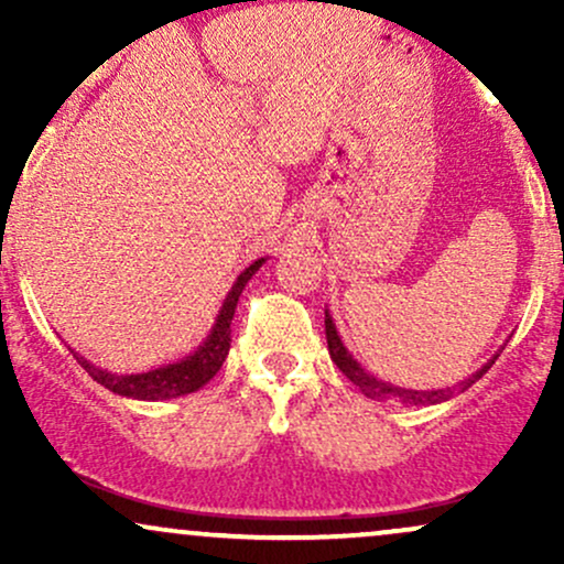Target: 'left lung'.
I'll use <instances>...</instances> for the list:
<instances>
[{
    "label": "left lung",
    "instance_id": "1",
    "mask_svg": "<svg viewBox=\"0 0 564 564\" xmlns=\"http://www.w3.org/2000/svg\"><path fill=\"white\" fill-rule=\"evenodd\" d=\"M326 339H328V355H332L336 368H339V371L345 373V377L366 394V398L381 400V403H384V400H394V403H405V405L445 403V400H451L456 392L469 390L477 379H482V373L488 371V368L494 366L498 358V352H496L494 358H490L488 364L480 368V371H475L469 379H464L462 384H456V387H445V390H408V387H394V384H390V381L377 379L373 373H368L366 368L352 358V355H349V349L345 347V341H341L339 332H336V323L328 310H326Z\"/></svg>",
    "mask_w": 564,
    "mask_h": 564
}]
</instances>
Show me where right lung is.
Segmentation results:
<instances>
[{
    "mask_svg": "<svg viewBox=\"0 0 564 564\" xmlns=\"http://www.w3.org/2000/svg\"><path fill=\"white\" fill-rule=\"evenodd\" d=\"M264 264L262 260L251 262L249 268L243 270L241 275L236 278L232 283L228 296H225L223 307H219L215 326H212L209 336H206L200 345L193 349L191 355L185 358L174 360V364L151 368V371H142V373H111L106 368H97L95 364H89L87 358H82L79 352H74L76 364H79L84 371L93 377L97 384H102L106 390H111L121 398H132V400H172V398H183V394H191L200 390L215 373L223 368L225 358H228V349H230V321L236 315V304L238 296L246 283L251 281V275L257 273Z\"/></svg>",
    "mask_w": 564,
    "mask_h": 564,
    "instance_id": "add662e5",
    "label": "right lung"
}]
</instances>
